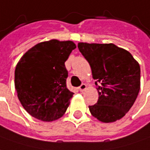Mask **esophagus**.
I'll return each instance as SVG.
<instances>
[{"label": "esophagus", "mask_w": 150, "mask_h": 150, "mask_svg": "<svg viewBox=\"0 0 150 150\" xmlns=\"http://www.w3.org/2000/svg\"><path fill=\"white\" fill-rule=\"evenodd\" d=\"M86 89V84H81V86L78 87V90H79L80 91H85Z\"/></svg>", "instance_id": "34e87169"}]
</instances>
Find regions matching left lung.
<instances>
[{"instance_id": "left-lung-1", "label": "left lung", "mask_w": 150, "mask_h": 150, "mask_svg": "<svg viewBox=\"0 0 150 150\" xmlns=\"http://www.w3.org/2000/svg\"><path fill=\"white\" fill-rule=\"evenodd\" d=\"M78 49L90 64L99 98L89 106L91 115L102 122L124 117L140 90V66L132 54L113 43L79 42Z\"/></svg>"}]
</instances>
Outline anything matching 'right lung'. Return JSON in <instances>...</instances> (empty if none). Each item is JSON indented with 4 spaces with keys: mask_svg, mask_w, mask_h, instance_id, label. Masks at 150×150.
<instances>
[{
    "mask_svg": "<svg viewBox=\"0 0 150 150\" xmlns=\"http://www.w3.org/2000/svg\"><path fill=\"white\" fill-rule=\"evenodd\" d=\"M75 48L72 41L39 42L17 63V97L24 109L37 119L51 122L66 112L74 93L66 86L68 71L64 62Z\"/></svg>",
    "mask_w": 150,
    "mask_h": 150,
    "instance_id": "right-lung-1",
    "label": "right lung"
}]
</instances>
